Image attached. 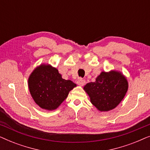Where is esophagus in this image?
<instances>
[{"mask_svg":"<svg viewBox=\"0 0 150 150\" xmlns=\"http://www.w3.org/2000/svg\"><path fill=\"white\" fill-rule=\"evenodd\" d=\"M77 84L80 86H83V85H85V81L81 78V79H79L77 81Z\"/></svg>","mask_w":150,"mask_h":150,"instance_id":"1","label":"esophagus"}]
</instances>
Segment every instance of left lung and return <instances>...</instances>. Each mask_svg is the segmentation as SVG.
<instances>
[{
    "label": "left lung",
    "instance_id": "1",
    "mask_svg": "<svg viewBox=\"0 0 150 150\" xmlns=\"http://www.w3.org/2000/svg\"><path fill=\"white\" fill-rule=\"evenodd\" d=\"M128 83L122 73L116 71H102L95 82L89 83L84 90L90 97L93 105L100 111L113 109L124 98Z\"/></svg>",
    "mask_w": 150,
    "mask_h": 150
}]
</instances>
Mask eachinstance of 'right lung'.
<instances>
[{"instance_id":"obj_1","label":"right lung","mask_w":150,"mask_h":150,"mask_svg":"<svg viewBox=\"0 0 150 150\" xmlns=\"http://www.w3.org/2000/svg\"><path fill=\"white\" fill-rule=\"evenodd\" d=\"M28 88L35 103L44 109L52 110L66 99L76 85L63 79L58 69L50 65H41L28 78Z\"/></svg>"}]
</instances>
